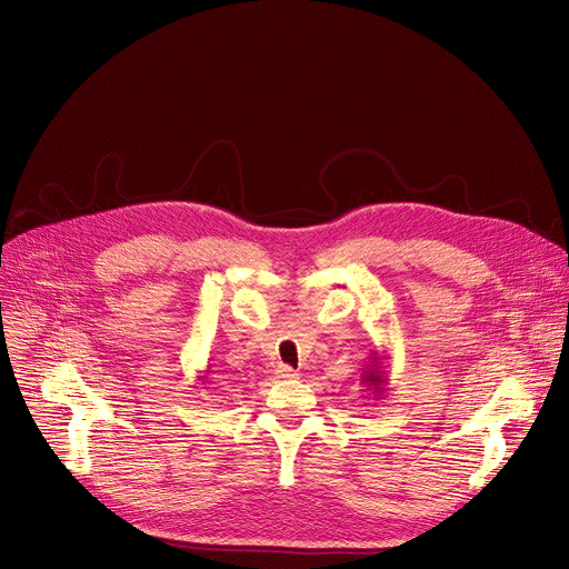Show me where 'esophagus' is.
Returning <instances> with one entry per match:
<instances>
[{"instance_id":"esophagus-1","label":"esophagus","mask_w":569,"mask_h":569,"mask_svg":"<svg viewBox=\"0 0 569 569\" xmlns=\"http://www.w3.org/2000/svg\"><path fill=\"white\" fill-rule=\"evenodd\" d=\"M276 375H278L280 379H296V377H298V372H296L293 368H289V366H278Z\"/></svg>"}]
</instances>
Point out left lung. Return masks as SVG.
Here are the masks:
<instances>
[{
    "instance_id": "left-lung-1",
    "label": "left lung",
    "mask_w": 569,
    "mask_h": 569,
    "mask_svg": "<svg viewBox=\"0 0 569 569\" xmlns=\"http://www.w3.org/2000/svg\"><path fill=\"white\" fill-rule=\"evenodd\" d=\"M388 357L372 352L370 357V366L363 368L361 375V383L368 386V390L375 392V399H381L386 395V386H388Z\"/></svg>"
}]
</instances>
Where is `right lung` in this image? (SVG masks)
I'll use <instances>...</instances> for the list:
<instances>
[{"instance_id":"obj_1","label":"right lung","mask_w":569,"mask_h":569,"mask_svg":"<svg viewBox=\"0 0 569 569\" xmlns=\"http://www.w3.org/2000/svg\"><path fill=\"white\" fill-rule=\"evenodd\" d=\"M208 375H210V372H208V370H206V372H203V375H201V377H199V379H201V381H208Z\"/></svg>"}]
</instances>
